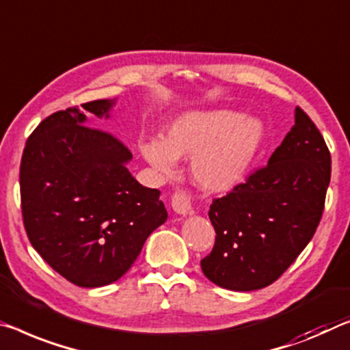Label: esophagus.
Here are the masks:
<instances>
[{"label":"esophagus","instance_id":"obj_1","mask_svg":"<svg viewBox=\"0 0 350 350\" xmlns=\"http://www.w3.org/2000/svg\"><path fill=\"white\" fill-rule=\"evenodd\" d=\"M171 207L176 213L187 215L193 207V199L191 195L185 190H176V193L171 198Z\"/></svg>","mask_w":350,"mask_h":350}]
</instances>
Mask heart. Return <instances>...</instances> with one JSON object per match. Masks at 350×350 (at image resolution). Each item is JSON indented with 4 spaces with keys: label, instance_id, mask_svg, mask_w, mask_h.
Here are the masks:
<instances>
[{
    "label": "heart",
    "instance_id": "1",
    "mask_svg": "<svg viewBox=\"0 0 350 350\" xmlns=\"http://www.w3.org/2000/svg\"><path fill=\"white\" fill-rule=\"evenodd\" d=\"M263 140L260 121L232 110H195L166 126L163 140L140 142L142 157L155 170L171 173L176 159L191 157V176L207 191H226L240 184Z\"/></svg>",
    "mask_w": 350,
    "mask_h": 350
}]
</instances>
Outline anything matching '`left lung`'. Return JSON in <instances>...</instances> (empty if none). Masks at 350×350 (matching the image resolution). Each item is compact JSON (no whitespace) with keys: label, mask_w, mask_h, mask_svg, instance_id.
I'll list each match as a JSON object with an SVG mask.
<instances>
[{"label":"left lung","mask_w":350,"mask_h":350,"mask_svg":"<svg viewBox=\"0 0 350 350\" xmlns=\"http://www.w3.org/2000/svg\"><path fill=\"white\" fill-rule=\"evenodd\" d=\"M332 157L324 137L301 107L268 165L213 199L215 246L202 273L232 291L260 290L290 268L312 240L324 212Z\"/></svg>","instance_id":"obj_1"}]
</instances>
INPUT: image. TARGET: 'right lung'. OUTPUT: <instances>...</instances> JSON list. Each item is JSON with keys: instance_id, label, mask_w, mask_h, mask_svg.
Masks as SVG:
<instances>
[{"instance_id": "obj_1", "label": "right lung", "mask_w": 350, "mask_h": 350, "mask_svg": "<svg viewBox=\"0 0 350 350\" xmlns=\"http://www.w3.org/2000/svg\"><path fill=\"white\" fill-rule=\"evenodd\" d=\"M112 104L98 99L82 109L107 118ZM131 159L124 143L87 126L77 107L49 115L27 138L20 165L26 234L71 284L118 280L168 218L160 191L138 184L126 168Z\"/></svg>"}]
</instances>
